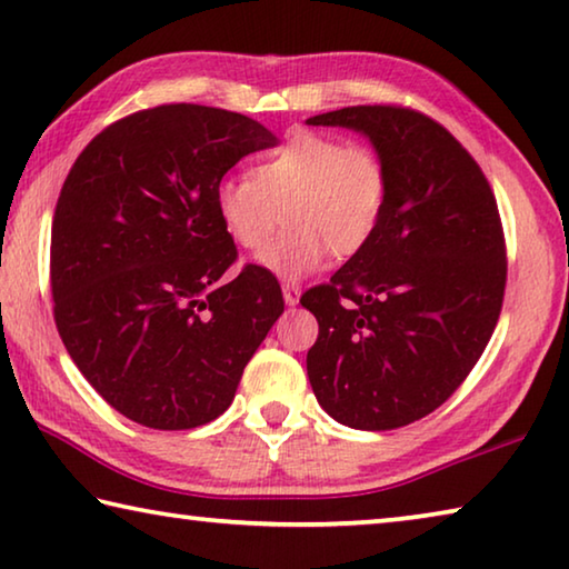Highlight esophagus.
I'll return each instance as SVG.
<instances>
[{"instance_id": "obj_1", "label": "esophagus", "mask_w": 569, "mask_h": 569, "mask_svg": "<svg viewBox=\"0 0 569 569\" xmlns=\"http://www.w3.org/2000/svg\"><path fill=\"white\" fill-rule=\"evenodd\" d=\"M282 292H284V302L287 305H290V307H295L297 302H300V284H290V282H287L284 287H282Z\"/></svg>"}]
</instances>
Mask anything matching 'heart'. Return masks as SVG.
<instances>
[{
    "mask_svg": "<svg viewBox=\"0 0 569 569\" xmlns=\"http://www.w3.org/2000/svg\"><path fill=\"white\" fill-rule=\"evenodd\" d=\"M390 201V171L378 148L300 130L267 148L249 176H229L213 191L221 227L237 247L262 251L284 219L290 227L262 257L284 279H300L325 259L360 254Z\"/></svg>",
    "mask_w": 569,
    "mask_h": 569,
    "instance_id": "1",
    "label": "heart"
}]
</instances>
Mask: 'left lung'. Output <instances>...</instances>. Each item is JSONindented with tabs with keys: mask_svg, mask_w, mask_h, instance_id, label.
<instances>
[{
	"mask_svg": "<svg viewBox=\"0 0 569 569\" xmlns=\"http://www.w3.org/2000/svg\"><path fill=\"white\" fill-rule=\"evenodd\" d=\"M307 123L360 130L390 171L378 234L300 300L320 325L307 352L318 403L350 428L390 431L446 403L497 328V199L467 148L413 108L352 106Z\"/></svg>",
	"mask_w": 569,
	"mask_h": 569,
	"instance_id": "8db88e82",
	"label": "left lung"
}]
</instances>
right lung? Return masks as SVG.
I'll list each match as a JSON object with an SVG mask.
<instances>
[{
	"label": "right lung",
	"mask_w": 569,
	"mask_h": 569,
	"mask_svg": "<svg viewBox=\"0 0 569 569\" xmlns=\"http://www.w3.org/2000/svg\"><path fill=\"white\" fill-rule=\"evenodd\" d=\"M231 110L169 102L82 148L52 219L54 325L88 383L130 421L183 431L221 416L284 312L277 277L237 262L213 191L274 146Z\"/></svg>",
	"instance_id": "right-lung-1"
}]
</instances>
